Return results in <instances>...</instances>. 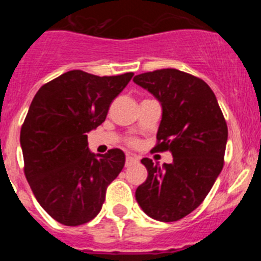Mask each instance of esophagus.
<instances>
[{
    "label": "esophagus",
    "instance_id": "esophagus-1",
    "mask_svg": "<svg viewBox=\"0 0 261 261\" xmlns=\"http://www.w3.org/2000/svg\"><path fill=\"white\" fill-rule=\"evenodd\" d=\"M138 163V158L136 155H132V154H128L125 158V166L126 167H130V166Z\"/></svg>",
    "mask_w": 261,
    "mask_h": 261
}]
</instances>
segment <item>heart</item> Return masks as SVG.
Wrapping results in <instances>:
<instances>
[{
	"label": "heart",
	"instance_id": "heart-1",
	"mask_svg": "<svg viewBox=\"0 0 261 261\" xmlns=\"http://www.w3.org/2000/svg\"><path fill=\"white\" fill-rule=\"evenodd\" d=\"M129 145H133V146L137 145V140H136V138H130V140H129Z\"/></svg>",
	"mask_w": 261,
	"mask_h": 261
}]
</instances>
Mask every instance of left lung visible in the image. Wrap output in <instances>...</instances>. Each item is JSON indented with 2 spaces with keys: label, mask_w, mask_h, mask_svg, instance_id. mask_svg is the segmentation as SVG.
<instances>
[{
  "label": "left lung",
  "mask_w": 261,
  "mask_h": 261,
  "mask_svg": "<svg viewBox=\"0 0 261 261\" xmlns=\"http://www.w3.org/2000/svg\"><path fill=\"white\" fill-rule=\"evenodd\" d=\"M162 106V120L153 151H171L163 167L149 158L146 180L136 200L149 217L162 222L181 220L212 190L223 167L227 124L206 82L177 69H159L133 78Z\"/></svg>",
  "instance_id": "left-lung-1"
}]
</instances>
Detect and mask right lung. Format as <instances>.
<instances>
[{
	"instance_id": "add662e5",
	"label": "right lung",
	"mask_w": 261,
	"mask_h": 261,
	"mask_svg": "<svg viewBox=\"0 0 261 261\" xmlns=\"http://www.w3.org/2000/svg\"><path fill=\"white\" fill-rule=\"evenodd\" d=\"M132 77L70 70L43 85L32 99L20 129L24 175L41 208L62 225H84L96 217L107 187L123 170L125 154L111 149L95 155L87 133L105 121Z\"/></svg>"
}]
</instances>
